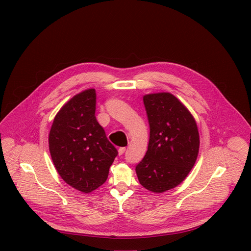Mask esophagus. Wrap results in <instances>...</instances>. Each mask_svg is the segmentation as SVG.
I'll return each instance as SVG.
<instances>
[{"label":"esophagus","mask_w":251,"mask_h":251,"mask_svg":"<svg viewBox=\"0 0 251 251\" xmlns=\"http://www.w3.org/2000/svg\"><path fill=\"white\" fill-rule=\"evenodd\" d=\"M125 151H126V148L125 147H121V148H119L118 153H119V155H123L125 153Z\"/></svg>","instance_id":"obj_1"}]
</instances>
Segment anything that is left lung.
<instances>
[{
	"mask_svg": "<svg viewBox=\"0 0 251 251\" xmlns=\"http://www.w3.org/2000/svg\"><path fill=\"white\" fill-rule=\"evenodd\" d=\"M143 101L150 138L136 174L143 187L160 194L180 185L189 175L198 158L200 135L193 115L173 94H147Z\"/></svg>",
	"mask_w": 251,
	"mask_h": 251,
	"instance_id": "obj_1",
	"label": "left lung"
}]
</instances>
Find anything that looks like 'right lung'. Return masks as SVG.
<instances>
[{"label": "right lung", "instance_id": "right-lung-1", "mask_svg": "<svg viewBox=\"0 0 251 251\" xmlns=\"http://www.w3.org/2000/svg\"><path fill=\"white\" fill-rule=\"evenodd\" d=\"M95 89L67 101L55 115L49 136L53 165L62 180L81 193L105 183L118 151L95 117Z\"/></svg>", "mask_w": 251, "mask_h": 251}]
</instances>
